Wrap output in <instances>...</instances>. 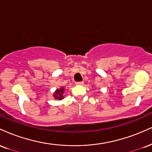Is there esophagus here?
Returning <instances> with one entry per match:
<instances>
[{
	"mask_svg": "<svg viewBox=\"0 0 152 152\" xmlns=\"http://www.w3.org/2000/svg\"><path fill=\"white\" fill-rule=\"evenodd\" d=\"M84 82L83 81H78V82H76V85H83Z\"/></svg>",
	"mask_w": 152,
	"mask_h": 152,
	"instance_id": "obj_1",
	"label": "esophagus"
}]
</instances>
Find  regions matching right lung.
<instances>
[{
	"instance_id": "1",
	"label": "right lung",
	"mask_w": 152,
	"mask_h": 152,
	"mask_svg": "<svg viewBox=\"0 0 152 152\" xmlns=\"http://www.w3.org/2000/svg\"><path fill=\"white\" fill-rule=\"evenodd\" d=\"M64 91V88H61V89H59V90H56L55 94H54V98H55V99H58V100H61L63 99V96H62V94H63Z\"/></svg>"
}]
</instances>
